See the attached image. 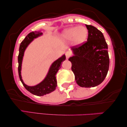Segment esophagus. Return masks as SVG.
I'll return each instance as SVG.
<instances>
[{"label":"esophagus","instance_id":"esophagus-1","mask_svg":"<svg viewBox=\"0 0 127 127\" xmlns=\"http://www.w3.org/2000/svg\"><path fill=\"white\" fill-rule=\"evenodd\" d=\"M65 56H66V59H68V58H69L70 56H71V53H70L69 51H67L65 53Z\"/></svg>","mask_w":127,"mask_h":127}]
</instances>
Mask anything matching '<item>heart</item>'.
Instances as JSON below:
<instances>
[{
	"mask_svg": "<svg viewBox=\"0 0 127 127\" xmlns=\"http://www.w3.org/2000/svg\"><path fill=\"white\" fill-rule=\"evenodd\" d=\"M88 35V30L85 27H72L64 30L62 37L64 40H72L75 44L80 45L86 40Z\"/></svg>",
	"mask_w": 127,
	"mask_h": 127,
	"instance_id": "1",
	"label": "heart"
}]
</instances>
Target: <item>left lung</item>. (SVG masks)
Returning a JSON list of instances; mask_svg holds the SVG:
<instances>
[{"mask_svg": "<svg viewBox=\"0 0 127 127\" xmlns=\"http://www.w3.org/2000/svg\"><path fill=\"white\" fill-rule=\"evenodd\" d=\"M88 30L87 41L71 48L74 56L69 58L75 79L80 87H94L100 84L109 68L108 47L101 31L86 25Z\"/></svg>", "mask_w": 127, "mask_h": 127, "instance_id": "obj_1", "label": "left lung"}]
</instances>
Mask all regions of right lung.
Instances as JSON below:
<instances>
[{"mask_svg":"<svg viewBox=\"0 0 127 127\" xmlns=\"http://www.w3.org/2000/svg\"><path fill=\"white\" fill-rule=\"evenodd\" d=\"M43 34L42 32H32L27 35L25 38L24 39L21 43L20 48H19V54L18 56V75L19 78L22 82L23 86H24L27 90L31 93L38 95V96H42L45 95L49 94V93L53 92L56 89L57 87V80H56V75L57 73V71L61 67V63L66 59V56L65 55L57 59L52 64L51 67L49 68L48 72L47 75L46 77L42 82L39 84L36 85L35 86H27L23 82L21 77V66L23 59V56L24 55L25 51L27 47L29 44L34 40V39L38 38V36H41Z\"/></svg>","mask_w":127,"mask_h":127,"instance_id":"right-lung-1","label":"right lung"}]
</instances>
